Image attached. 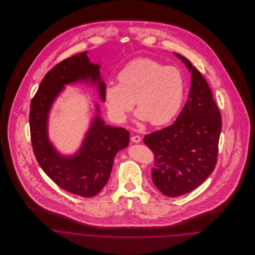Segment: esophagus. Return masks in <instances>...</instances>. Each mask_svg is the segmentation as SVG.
Segmentation results:
<instances>
[{"instance_id":"34e87169","label":"esophagus","mask_w":255,"mask_h":255,"mask_svg":"<svg viewBox=\"0 0 255 255\" xmlns=\"http://www.w3.org/2000/svg\"><path fill=\"white\" fill-rule=\"evenodd\" d=\"M130 140H131V142H133V143H139V142L141 141V137L138 136V135H133V136L130 138Z\"/></svg>"}]
</instances>
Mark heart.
Masks as SVG:
<instances>
[{
  "label": "heart",
  "mask_w": 255,
  "mask_h": 255,
  "mask_svg": "<svg viewBox=\"0 0 255 255\" xmlns=\"http://www.w3.org/2000/svg\"><path fill=\"white\" fill-rule=\"evenodd\" d=\"M119 83L110 82L104 98L111 117L122 123L133 108L140 122L162 126L175 118L182 107L185 85L182 73L151 59H136L118 73Z\"/></svg>",
  "instance_id": "heart-1"
}]
</instances>
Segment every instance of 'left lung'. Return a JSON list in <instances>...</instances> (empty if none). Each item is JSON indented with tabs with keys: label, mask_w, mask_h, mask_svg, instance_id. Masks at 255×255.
<instances>
[{
	"label": "left lung",
	"mask_w": 255,
	"mask_h": 255,
	"mask_svg": "<svg viewBox=\"0 0 255 255\" xmlns=\"http://www.w3.org/2000/svg\"><path fill=\"white\" fill-rule=\"evenodd\" d=\"M174 54L191 73L188 99L173 125L143 139L154 153L153 182L169 197L192 191L210 176L222 129L221 114L205 78L187 59Z\"/></svg>",
	"instance_id": "1"
}]
</instances>
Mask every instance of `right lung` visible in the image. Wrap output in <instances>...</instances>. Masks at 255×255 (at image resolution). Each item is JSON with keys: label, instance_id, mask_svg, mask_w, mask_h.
Listing matches in <instances>:
<instances>
[{"label": "right lung", "instance_id": "add662e5", "mask_svg": "<svg viewBox=\"0 0 255 255\" xmlns=\"http://www.w3.org/2000/svg\"><path fill=\"white\" fill-rule=\"evenodd\" d=\"M100 65L90 63L87 52L64 60L47 73L30 105L31 142L37 162L61 188L82 197L98 194L109 181L116 154L129 143V132L105 125L99 105L79 149L73 155L61 154L49 139V114L65 86L77 82L95 85L105 101Z\"/></svg>", "mask_w": 255, "mask_h": 255}]
</instances>
